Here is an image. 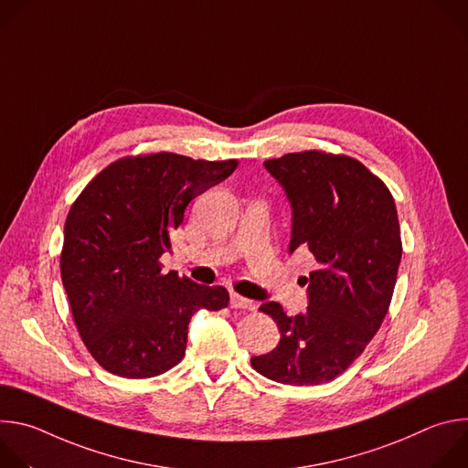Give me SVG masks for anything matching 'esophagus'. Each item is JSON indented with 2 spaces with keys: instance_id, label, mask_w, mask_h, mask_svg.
Returning a JSON list of instances; mask_svg holds the SVG:
<instances>
[{
  "instance_id": "1",
  "label": "esophagus",
  "mask_w": 468,
  "mask_h": 468,
  "mask_svg": "<svg viewBox=\"0 0 468 468\" xmlns=\"http://www.w3.org/2000/svg\"><path fill=\"white\" fill-rule=\"evenodd\" d=\"M231 307L233 309H248V311H251V309H255V302L248 300V298H244V296H240L237 292H231Z\"/></svg>"
}]
</instances>
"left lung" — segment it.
<instances>
[{
  "mask_svg": "<svg viewBox=\"0 0 468 468\" xmlns=\"http://www.w3.org/2000/svg\"><path fill=\"white\" fill-rule=\"evenodd\" d=\"M292 206L289 250L307 248L318 269L305 278L309 305L287 316L278 302L271 314L282 341L251 367L278 383L320 385L343 374L379 329L402 259L394 197L361 161L307 150L264 161Z\"/></svg>",
  "mask_w": 468,
  "mask_h": 468,
  "instance_id": "1",
  "label": "left lung"
}]
</instances>
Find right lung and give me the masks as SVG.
<instances>
[{"label": "right lung", "mask_w": 468, "mask_h": 468, "mask_svg": "<svg viewBox=\"0 0 468 468\" xmlns=\"http://www.w3.org/2000/svg\"><path fill=\"white\" fill-rule=\"evenodd\" d=\"M237 159L127 155L94 176L64 222L60 278L80 337L100 367L154 378L186 348L190 316L228 307L224 287L163 274L161 255L190 199L233 174Z\"/></svg>", "instance_id": "obj_1"}]
</instances>
